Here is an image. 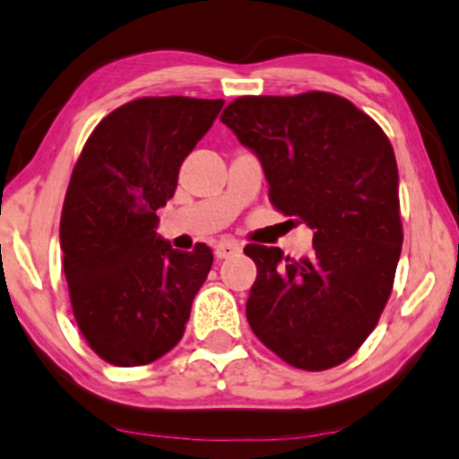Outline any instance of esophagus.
<instances>
[{"label":"esophagus","mask_w":459,"mask_h":459,"mask_svg":"<svg viewBox=\"0 0 459 459\" xmlns=\"http://www.w3.org/2000/svg\"><path fill=\"white\" fill-rule=\"evenodd\" d=\"M240 251V245L234 243V240H221V243H216L214 247V254L216 258H230V255H236Z\"/></svg>","instance_id":"1"}]
</instances>
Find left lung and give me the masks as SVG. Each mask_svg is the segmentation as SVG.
<instances>
[{
	"label": "left lung",
	"instance_id": "obj_1",
	"mask_svg": "<svg viewBox=\"0 0 459 459\" xmlns=\"http://www.w3.org/2000/svg\"><path fill=\"white\" fill-rule=\"evenodd\" d=\"M221 122L258 155L275 210L313 230L307 258L247 245L255 337L289 366L343 363L377 328L403 247L398 169L381 126L342 96H243Z\"/></svg>",
	"mask_w": 459,
	"mask_h": 459
}]
</instances>
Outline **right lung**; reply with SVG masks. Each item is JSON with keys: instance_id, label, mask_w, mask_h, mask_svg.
<instances>
[{"instance_id": "1", "label": "right lung", "mask_w": 459, "mask_h": 459, "mask_svg": "<svg viewBox=\"0 0 459 459\" xmlns=\"http://www.w3.org/2000/svg\"><path fill=\"white\" fill-rule=\"evenodd\" d=\"M223 100L137 98L102 117L74 166L61 212L63 271L82 337L111 366L164 357L184 337L212 249H172L157 210Z\"/></svg>"}]
</instances>
